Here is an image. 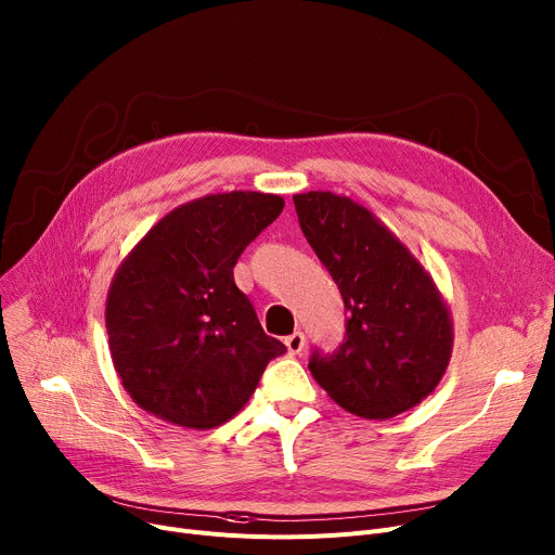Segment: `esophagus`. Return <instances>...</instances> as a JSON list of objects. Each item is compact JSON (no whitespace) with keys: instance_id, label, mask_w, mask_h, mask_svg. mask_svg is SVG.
I'll use <instances>...</instances> for the list:
<instances>
[{"instance_id":"esophagus-1","label":"esophagus","mask_w":555,"mask_h":555,"mask_svg":"<svg viewBox=\"0 0 555 555\" xmlns=\"http://www.w3.org/2000/svg\"><path fill=\"white\" fill-rule=\"evenodd\" d=\"M284 345H286V349H288L291 356H298V353L305 349V334H302V332L291 334V336L284 340Z\"/></svg>"}]
</instances>
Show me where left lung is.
<instances>
[{"instance_id": "left-lung-1", "label": "left lung", "mask_w": 555, "mask_h": 555, "mask_svg": "<svg viewBox=\"0 0 555 555\" xmlns=\"http://www.w3.org/2000/svg\"><path fill=\"white\" fill-rule=\"evenodd\" d=\"M300 228L345 300V343L311 356V376L343 410L392 418L428 399L454 343L433 275L365 206L330 190L293 194Z\"/></svg>"}]
</instances>
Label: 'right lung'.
Here are the masks:
<instances>
[{
	"label": "right lung",
	"instance_id": "1",
	"mask_svg": "<svg viewBox=\"0 0 555 555\" xmlns=\"http://www.w3.org/2000/svg\"><path fill=\"white\" fill-rule=\"evenodd\" d=\"M282 208L280 194H206L156 221L127 253L105 324L114 370L139 408L188 430L217 428L286 351L233 278L237 257Z\"/></svg>",
	"mask_w": 555,
	"mask_h": 555
}]
</instances>
